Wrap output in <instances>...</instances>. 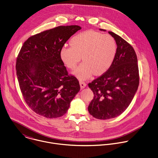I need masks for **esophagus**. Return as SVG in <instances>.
I'll return each instance as SVG.
<instances>
[{"label":"esophagus","mask_w":158,"mask_h":158,"mask_svg":"<svg viewBox=\"0 0 158 158\" xmlns=\"http://www.w3.org/2000/svg\"><path fill=\"white\" fill-rule=\"evenodd\" d=\"M79 84H80V86H81V89H82L84 88H85L86 87V83L82 81H79Z\"/></svg>","instance_id":"obj_1"}]
</instances>
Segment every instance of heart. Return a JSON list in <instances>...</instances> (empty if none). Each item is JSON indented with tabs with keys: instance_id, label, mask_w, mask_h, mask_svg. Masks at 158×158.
I'll use <instances>...</instances> for the list:
<instances>
[{
	"instance_id": "b5f03b06",
	"label": "heart",
	"mask_w": 158,
	"mask_h": 158,
	"mask_svg": "<svg viewBox=\"0 0 158 158\" xmlns=\"http://www.w3.org/2000/svg\"><path fill=\"white\" fill-rule=\"evenodd\" d=\"M71 46H63L60 51L62 62L74 69L82 59L84 61L74 71L79 79H87L93 74L100 76L111 67L117 52L116 42L109 34L89 30L75 35Z\"/></svg>"
}]
</instances>
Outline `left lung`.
<instances>
[{
  "instance_id": "left-lung-1",
  "label": "left lung",
  "mask_w": 158,
  "mask_h": 158,
  "mask_svg": "<svg viewBox=\"0 0 158 158\" xmlns=\"http://www.w3.org/2000/svg\"><path fill=\"white\" fill-rule=\"evenodd\" d=\"M108 33L117 44L114 60L105 73L88 84L94 95L88 110L98 119H111L121 114L129 106L139 85L138 61L134 48L116 34Z\"/></svg>"
}]
</instances>
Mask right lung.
<instances>
[{"label": "right lung", "instance_id": "add662e5", "mask_svg": "<svg viewBox=\"0 0 158 158\" xmlns=\"http://www.w3.org/2000/svg\"><path fill=\"white\" fill-rule=\"evenodd\" d=\"M81 27L60 26L31 36L16 62L19 88L28 106L47 118L63 116L80 90L77 79L69 75L60 51Z\"/></svg>", "mask_w": 158, "mask_h": 158}]
</instances>
